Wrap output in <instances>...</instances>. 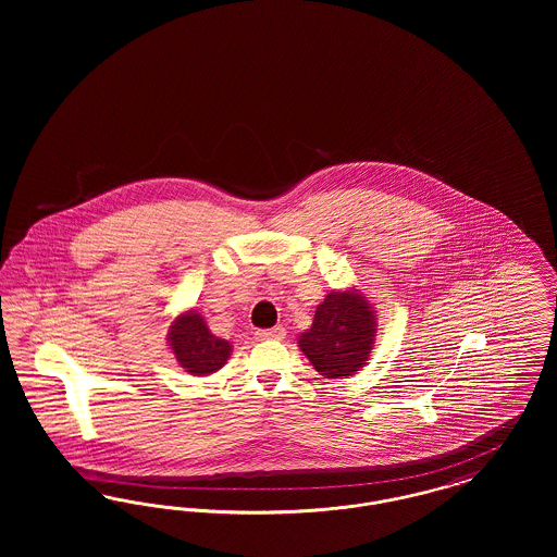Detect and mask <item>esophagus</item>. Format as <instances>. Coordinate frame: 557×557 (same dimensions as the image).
I'll return each instance as SVG.
<instances>
[{
  "label": "esophagus",
  "mask_w": 557,
  "mask_h": 557,
  "mask_svg": "<svg viewBox=\"0 0 557 557\" xmlns=\"http://www.w3.org/2000/svg\"><path fill=\"white\" fill-rule=\"evenodd\" d=\"M259 341H284L286 338V327L282 325H275L271 330H257L255 334Z\"/></svg>",
  "instance_id": "1"
}]
</instances>
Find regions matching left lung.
Segmentation results:
<instances>
[{"mask_svg": "<svg viewBox=\"0 0 557 557\" xmlns=\"http://www.w3.org/2000/svg\"><path fill=\"white\" fill-rule=\"evenodd\" d=\"M375 325V311L361 292H330L298 346L323 377H348L368 363Z\"/></svg>", "mask_w": 557, "mask_h": 557, "instance_id": "obj_1", "label": "left lung"}]
</instances>
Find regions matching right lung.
Wrapping results in <instances>:
<instances>
[{
    "mask_svg": "<svg viewBox=\"0 0 557 557\" xmlns=\"http://www.w3.org/2000/svg\"><path fill=\"white\" fill-rule=\"evenodd\" d=\"M166 341L177 363L191 375H211L221 370L232 355V345L214 336L205 318L196 311L177 315L169 327Z\"/></svg>",
    "mask_w": 557,
    "mask_h": 557,
    "instance_id": "right-lung-1",
    "label": "right lung"
}]
</instances>
